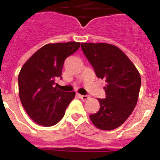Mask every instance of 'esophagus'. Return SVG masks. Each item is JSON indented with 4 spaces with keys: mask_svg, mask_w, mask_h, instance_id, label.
<instances>
[{
    "mask_svg": "<svg viewBox=\"0 0 160 160\" xmlns=\"http://www.w3.org/2000/svg\"><path fill=\"white\" fill-rule=\"evenodd\" d=\"M79 98L82 99L83 101H86L90 98V96H88V95H79Z\"/></svg>",
    "mask_w": 160,
    "mask_h": 160,
    "instance_id": "obj_1",
    "label": "esophagus"
}]
</instances>
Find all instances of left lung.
<instances>
[{"label":"left lung","instance_id":"obj_1","mask_svg":"<svg viewBox=\"0 0 160 160\" xmlns=\"http://www.w3.org/2000/svg\"><path fill=\"white\" fill-rule=\"evenodd\" d=\"M81 48L97 77L107 83L104 87L106 98H98L100 109L90 115V121L99 129H115L136 107L141 85L140 73L128 57L114 45L82 43Z\"/></svg>","mask_w":160,"mask_h":160}]
</instances>
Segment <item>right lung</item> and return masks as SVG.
<instances>
[{"label": "right lung", "mask_w": 160, "mask_h": 160, "mask_svg": "<svg viewBox=\"0 0 160 160\" xmlns=\"http://www.w3.org/2000/svg\"><path fill=\"white\" fill-rule=\"evenodd\" d=\"M80 48L78 42L48 43L36 51L23 65L18 75L19 96L28 115L45 127L56 124L75 97L54 86L61 77L64 61Z\"/></svg>", "instance_id": "right-lung-1"}]
</instances>
